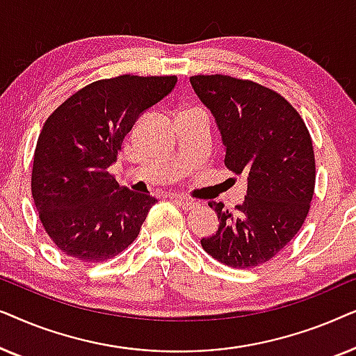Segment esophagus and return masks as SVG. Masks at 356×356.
<instances>
[{"mask_svg":"<svg viewBox=\"0 0 356 356\" xmlns=\"http://www.w3.org/2000/svg\"><path fill=\"white\" fill-rule=\"evenodd\" d=\"M173 201L177 202L179 207L184 209V211H191V209L197 206V202H194V201H191V199H188L184 196H173Z\"/></svg>","mask_w":356,"mask_h":356,"instance_id":"obj_1","label":"esophagus"}]
</instances>
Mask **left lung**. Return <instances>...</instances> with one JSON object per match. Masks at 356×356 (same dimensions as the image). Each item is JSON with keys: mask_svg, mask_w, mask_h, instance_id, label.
Here are the masks:
<instances>
[{"mask_svg": "<svg viewBox=\"0 0 356 356\" xmlns=\"http://www.w3.org/2000/svg\"><path fill=\"white\" fill-rule=\"evenodd\" d=\"M189 81L217 121L227 168L248 175L245 201L235 211L209 202L220 225L201 245L228 267L261 266L293 240L309 212L316 183L309 131L290 102L269 87L223 74Z\"/></svg>", "mask_w": 356, "mask_h": 356, "instance_id": "8db88e82", "label": "left lung"}]
</instances>
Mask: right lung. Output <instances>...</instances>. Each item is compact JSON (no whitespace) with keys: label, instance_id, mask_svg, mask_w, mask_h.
<instances>
[{"label":"right lung","instance_id":"add662e5","mask_svg":"<svg viewBox=\"0 0 356 356\" xmlns=\"http://www.w3.org/2000/svg\"><path fill=\"white\" fill-rule=\"evenodd\" d=\"M177 76L95 81L63 102L38 136L32 197L47 235L81 262L118 256L157 199L121 188L108 167L139 115L168 95Z\"/></svg>","mask_w":356,"mask_h":356}]
</instances>
